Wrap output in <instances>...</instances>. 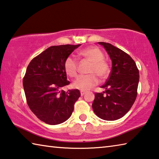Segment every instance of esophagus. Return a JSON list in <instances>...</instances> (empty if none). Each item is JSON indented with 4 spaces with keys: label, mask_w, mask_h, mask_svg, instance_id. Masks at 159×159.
<instances>
[{
    "label": "esophagus",
    "mask_w": 159,
    "mask_h": 159,
    "mask_svg": "<svg viewBox=\"0 0 159 159\" xmlns=\"http://www.w3.org/2000/svg\"><path fill=\"white\" fill-rule=\"evenodd\" d=\"M85 91H83V90H81V91H80V95H81V96H83V95H85Z\"/></svg>",
    "instance_id": "obj_1"
}]
</instances>
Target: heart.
Wrapping results in <instances>:
<instances>
[{
	"label": "heart",
	"instance_id": "1",
	"mask_svg": "<svg viewBox=\"0 0 159 159\" xmlns=\"http://www.w3.org/2000/svg\"><path fill=\"white\" fill-rule=\"evenodd\" d=\"M80 57L91 61L89 72L90 74L80 75L73 83V87L80 90H88L93 88L99 83V78L107 79L110 72L109 64L105 59L102 51L96 46H90L84 48L79 52ZM64 71L69 76L74 78L79 71V62L74 56L67 57L64 63Z\"/></svg>",
	"mask_w": 159,
	"mask_h": 159
}]
</instances>
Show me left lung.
Here are the masks:
<instances>
[{
	"mask_svg": "<svg viewBox=\"0 0 159 159\" xmlns=\"http://www.w3.org/2000/svg\"><path fill=\"white\" fill-rule=\"evenodd\" d=\"M103 45L112 61L108 79L101 86L103 93H95L93 102L95 114L102 119L115 120L122 118L133 106L138 95L139 70L134 61L124 51L104 42Z\"/></svg>",
	"mask_w": 159,
	"mask_h": 159,
	"instance_id": "left-lung-1",
	"label": "left lung"
}]
</instances>
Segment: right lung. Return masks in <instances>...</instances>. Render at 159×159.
<instances>
[{
  "mask_svg": "<svg viewBox=\"0 0 159 159\" xmlns=\"http://www.w3.org/2000/svg\"><path fill=\"white\" fill-rule=\"evenodd\" d=\"M79 45H54L32 60L23 79L28 106L37 118L49 125L68 119L80 96L78 89L61 90L70 82L64 71L65 59Z\"/></svg>",
  "mask_w": 159,
  "mask_h": 159,
  "instance_id": "right-lung-1",
  "label": "right lung"
}]
</instances>
